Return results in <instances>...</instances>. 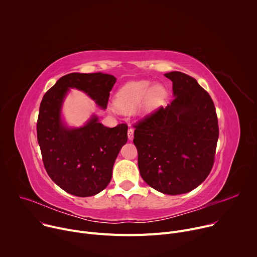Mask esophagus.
Segmentation results:
<instances>
[{"label": "esophagus", "instance_id": "34e87169", "mask_svg": "<svg viewBox=\"0 0 257 257\" xmlns=\"http://www.w3.org/2000/svg\"><path fill=\"white\" fill-rule=\"evenodd\" d=\"M133 136H134V130H133L132 127H129L128 128V138H129V140H132Z\"/></svg>", "mask_w": 257, "mask_h": 257}]
</instances>
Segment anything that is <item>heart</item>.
Wrapping results in <instances>:
<instances>
[{
    "label": "heart",
    "instance_id": "heart-1",
    "mask_svg": "<svg viewBox=\"0 0 257 257\" xmlns=\"http://www.w3.org/2000/svg\"><path fill=\"white\" fill-rule=\"evenodd\" d=\"M168 95L162 84H153L148 80L132 81L123 85L116 94L115 104L123 113H132L141 105L144 113L158 108Z\"/></svg>",
    "mask_w": 257,
    "mask_h": 257
}]
</instances>
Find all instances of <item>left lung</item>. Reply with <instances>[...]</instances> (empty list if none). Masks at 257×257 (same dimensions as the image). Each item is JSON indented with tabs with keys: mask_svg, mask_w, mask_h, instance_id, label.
I'll use <instances>...</instances> for the list:
<instances>
[{
	"mask_svg": "<svg viewBox=\"0 0 257 257\" xmlns=\"http://www.w3.org/2000/svg\"><path fill=\"white\" fill-rule=\"evenodd\" d=\"M174 99L135 125L133 142L140 176L169 195L187 193L211 171L218 125L209 94L191 76L173 71Z\"/></svg>",
	"mask_w": 257,
	"mask_h": 257,
	"instance_id": "1",
	"label": "left lung"
}]
</instances>
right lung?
<instances>
[{"label":"right lung","mask_w":257,"mask_h":257,"mask_svg":"<svg viewBox=\"0 0 257 257\" xmlns=\"http://www.w3.org/2000/svg\"><path fill=\"white\" fill-rule=\"evenodd\" d=\"M116 77L103 73H70L61 77L43 97L36 131L47 173L64 191L79 197L102 191L112 179L113 167L126 144L128 126H103L96 115L81 127H69L62 106L70 89L86 93L106 108Z\"/></svg>","instance_id":"right-lung-1"}]
</instances>
